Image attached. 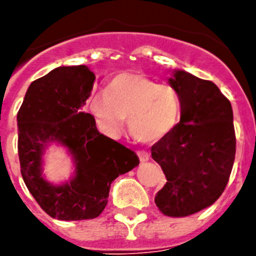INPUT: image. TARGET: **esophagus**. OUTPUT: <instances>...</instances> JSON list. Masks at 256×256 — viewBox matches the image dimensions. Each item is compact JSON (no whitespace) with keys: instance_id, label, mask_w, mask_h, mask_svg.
Listing matches in <instances>:
<instances>
[{"instance_id":"esophagus-1","label":"esophagus","mask_w":256,"mask_h":256,"mask_svg":"<svg viewBox=\"0 0 256 256\" xmlns=\"http://www.w3.org/2000/svg\"><path fill=\"white\" fill-rule=\"evenodd\" d=\"M138 156H139V159L142 163H145V162L149 160L150 155H149V152H146L145 150H140V152H138Z\"/></svg>"}]
</instances>
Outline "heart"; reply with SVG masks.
<instances>
[{
  "label": "heart",
  "instance_id": "1",
  "mask_svg": "<svg viewBox=\"0 0 256 256\" xmlns=\"http://www.w3.org/2000/svg\"><path fill=\"white\" fill-rule=\"evenodd\" d=\"M88 108L100 128L118 135L128 117L131 135L142 142L163 139L180 117V98L172 86L160 84L136 73L118 74L110 82L107 92H96Z\"/></svg>",
  "mask_w": 256,
  "mask_h": 256
}]
</instances>
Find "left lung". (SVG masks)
I'll list each match as a JSON object with an SVG mask.
<instances>
[{
  "mask_svg": "<svg viewBox=\"0 0 256 256\" xmlns=\"http://www.w3.org/2000/svg\"><path fill=\"white\" fill-rule=\"evenodd\" d=\"M168 82L180 98V121L152 146L166 176L155 204L166 216L184 217L214 204L228 184L236 152L234 114L211 80L174 69Z\"/></svg>",
  "mask_w": 256,
  "mask_h": 256,
  "instance_id": "1",
  "label": "left lung"
}]
</instances>
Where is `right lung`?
<instances>
[{
    "label": "right lung",
    "mask_w": 256,
    "mask_h": 256,
    "mask_svg": "<svg viewBox=\"0 0 256 256\" xmlns=\"http://www.w3.org/2000/svg\"><path fill=\"white\" fill-rule=\"evenodd\" d=\"M94 80L86 66H58L28 86L18 114L24 182L39 206L62 221L100 216L111 183L140 163L132 150L100 132L94 117L82 112ZM52 144L67 150L74 166L68 180L58 185L44 176V154Z\"/></svg>",
    "instance_id": "obj_1"
}]
</instances>
